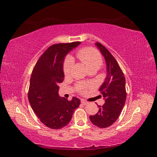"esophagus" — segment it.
I'll return each mask as SVG.
<instances>
[{"instance_id":"obj_1","label":"esophagus","mask_w":157,"mask_h":157,"mask_svg":"<svg viewBox=\"0 0 157 157\" xmlns=\"http://www.w3.org/2000/svg\"><path fill=\"white\" fill-rule=\"evenodd\" d=\"M81 102H82V104H83L84 105H86L89 104V102H87V101L84 100H81Z\"/></svg>"}]
</instances>
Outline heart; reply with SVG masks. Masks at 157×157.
Returning <instances> with one entry per match:
<instances>
[{
    "mask_svg": "<svg viewBox=\"0 0 157 157\" xmlns=\"http://www.w3.org/2000/svg\"><path fill=\"white\" fill-rule=\"evenodd\" d=\"M77 57L84 63L86 67L90 69H98L102 63V57L96 50L91 48H86L80 49L77 53ZM73 63L72 57H68L66 58L64 63H63V73L65 75H68L71 73V68ZM86 86L83 84L78 85L79 91L84 92L86 90Z\"/></svg>",
    "mask_w": 157,
    "mask_h": 157,
    "instance_id": "obj_1",
    "label": "heart"
}]
</instances>
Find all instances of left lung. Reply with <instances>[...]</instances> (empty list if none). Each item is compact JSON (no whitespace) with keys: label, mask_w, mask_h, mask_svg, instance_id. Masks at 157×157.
<instances>
[{"label":"left lung","mask_w":157,"mask_h":157,"mask_svg":"<svg viewBox=\"0 0 157 157\" xmlns=\"http://www.w3.org/2000/svg\"><path fill=\"white\" fill-rule=\"evenodd\" d=\"M105 58L107 76L99 91L103 95L105 104L98 105L99 111L89 118L94 125L105 128L115 123L120 116L125 103L127 94L125 78L115 58L100 43L95 44Z\"/></svg>","instance_id":"1"}]
</instances>
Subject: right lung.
I'll return each mask as SVG.
<instances>
[{"mask_svg":"<svg viewBox=\"0 0 157 157\" xmlns=\"http://www.w3.org/2000/svg\"><path fill=\"white\" fill-rule=\"evenodd\" d=\"M81 42L58 44L50 46L39 58L32 73L28 100L34 112L46 127L59 129L69 123L80 100L68 101L59 95L64 78L63 62L67 54Z\"/></svg>","mask_w":157,"mask_h":157,"instance_id":"obj_1","label":"right lung"}]
</instances>
